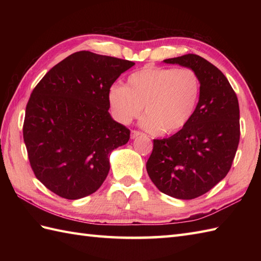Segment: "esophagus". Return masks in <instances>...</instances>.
Returning <instances> with one entry per match:
<instances>
[{
	"label": "esophagus",
	"instance_id": "1",
	"mask_svg": "<svg viewBox=\"0 0 261 261\" xmlns=\"http://www.w3.org/2000/svg\"><path fill=\"white\" fill-rule=\"evenodd\" d=\"M142 135H143L142 132L138 131V130H132V131H131V138H132V139H135V138L139 137V136H142Z\"/></svg>",
	"mask_w": 261,
	"mask_h": 261
}]
</instances>
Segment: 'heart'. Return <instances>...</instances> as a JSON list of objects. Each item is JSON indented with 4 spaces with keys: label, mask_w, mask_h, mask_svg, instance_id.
Segmentation results:
<instances>
[{
    "label": "heart",
    "mask_w": 261,
    "mask_h": 261,
    "mask_svg": "<svg viewBox=\"0 0 261 261\" xmlns=\"http://www.w3.org/2000/svg\"><path fill=\"white\" fill-rule=\"evenodd\" d=\"M201 90V80L191 68L146 66L127 77L125 86H111L108 98L120 123H130L145 107L141 125L152 134L171 135L190 123Z\"/></svg>",
    "instance_id": "b5f03b06"
}]
</instances>
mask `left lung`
I'll list each match as a JSON object with an SVG mask.
<instances>
[{
	"label": "left lung",
	"instance_id": "8db88e82",
	"mask_svg": "<svg viewBox=\"0 0 261 261\" xmlns=\"http://www.w3.org/2000/svg\"><path fill=\"white\" fill-rule=\"evenodd\" d=\"M164 62L195 71L201 80V97L185 127L166 139H153L146 167L160 192L193 199L212 190L229 173L240 140L239 102L222 71L198 55Z\"/></svg>",
	"mask_w": 261,
	"mask_h": 261
}]
</instances>
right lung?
I'll return each instance as SVG.
<instances>
[{"label": "right lung", "mask_w": 261, "mask_h": 261, "mask_svg": "<svg viewBox=\"0 0 261 261\" xmlns=\"http://www.w3.org/2000/svg\"><path fill=\"white\" fill-rule=\"evenodd\" d=\"M134 65L83 50L54 66L33 88L23 140L33 174L56 195L77 199L96 192L111 152L129 141L130 130L111 118L108 94Z\"/></svg>", "instance_id": "1"}]
</instances>
